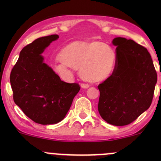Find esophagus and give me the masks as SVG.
<instances>
[{
    "label": "esophagus",
    "instance_id": "esophagus-1",
    "mask_svg": "<svg viewBox=\"0 0 161 161\" xmlns=\"http://www.w3.org/2000/svg\"><path fill=\"white\" fill-rule=\"evenodd\" d=\"M81 87H82V88H84V89H87V88H89V86H88V84H84V83H82V84H81Z\"/></svg>",
    "mask_w": 161,
    "mask_h": 161
}]
</instances>
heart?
I'll return each mask as SVG.
<instances>
[{
	"label": "heart",
	"mask_w": 161,
	"mask_h": 161,
	"mask_svg": "<svg viewBox=\"0 0 161 161\" xmlns=\"http://www.w3.org/2000/svg\"><path fill=\"white\" fill-rule=\"evenodd\" d=\"M60 63L54 69L66 74L69 67L79 70L85 80L92 83L107 80L114 74L117 55L112 47L100 42H75L66 45L58 55Z\"/></svg>",
	"instance_id": "b5f03b06"
}]
</instances>
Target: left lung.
I'll return each mask as SVG.
<instances>
[{
	"instance_id": "1",
	"label": "left lung",
	"mask_w": 161,
	"mask_h": 161,
	"mask_svg": "<svg viewBox=\"0 0 161 161\" xmlns=\"http://www.w3.org/2000/svg\"><path fill=\"white\" fill-rule=\"evenodd\" d=\"M117 64L115 72L98 86V112L107 123L121 126L133 122L152 102L158 80L147 50L131 39L114 38Z\"/></svg>"
}]
</instances>
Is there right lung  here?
<instances>
[{"instance_id": "add662e5", "label": "right lung", "mask_w": 161, "mask_h": 161, "mask_svg": "<svg viewBox=\"0 0 161 161\" xmlns=\"http://www.w3.org/2000/svg\"><path fill=\"white\" fill-rule=\"evenodd\" d=\"M57 35L42 37L23 47L10 73L15 104L32 120L56 124L64 119L80 87L66 83L44 62L42 53Z\"/></svg>"}]
</instances>
